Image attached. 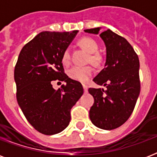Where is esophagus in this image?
<instances>
[{
  "instance_id": "34e87169",
  "label": "esophagus",
  "mask_w": 157,
  "mask_h": 157,
  "mask_svg": "<svg viewBox=\"0 0 157 157\" xmlns=\"http://www.w3.org/2000/svg\"><path fill=\"white\" fill-rule=\"evenodd\" d=\"M83 89L85 92H87V91H88V86H86V85H83Z\"/></svg>"
}]
</instances>
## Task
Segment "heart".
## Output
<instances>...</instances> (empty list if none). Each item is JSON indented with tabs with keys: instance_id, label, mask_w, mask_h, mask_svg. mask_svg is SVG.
Listing matches in <instances>:
<instances>
[{
	"instance_id": "b5f03b06",
	"label": "heart",
	"mask_w": 157,
	"mask_h": 157,
	"mask_svg": "<svg viewBox=\"0 0 157 157\" xmlns=\"http://www.w3.org/2000/svg\"><path fill=\"white\" fill-rule=\"evenodd\" d=\"M78 45L82 49L89 53L87 61L90 62L94 66L100 67L104 62V57L100 52L97 51L98 49V43L90 37H83L80 39ZM62 62L64 65L70 63V54L66 50L62 55ZM68 76L71 80L86 83L90 80L93 73V67L91 66H74L68 70Z\"/></svg>"
}]
</instances>
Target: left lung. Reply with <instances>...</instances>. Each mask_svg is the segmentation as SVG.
I'll list each match as a JSON object with an SVG mask.
<instances>
[{
	"instance_id": "left-lung-1",
	"label": "left lung",
	"mask_w": 157,
	"mask_h": 157,
	"mask_svg": "<svg viewBox=\"0 0 157 157\" xmlns=\"http://www.w3.org/2000/svg\"><path fill=\"white\" fill-rule=\"evenodd\" d=\"M100 28L85 30L98 34ZM107 48L104 68L94 78L103 89H89L94 103L90 118L95 126L107 130L124 124L134 111L140 93L139 60L126 39L110 29L100 33Z\"/></svg>"
}]
</instances>
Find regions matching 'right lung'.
Returning a JSON list of instances; mask_svg holds the SVG:
<instances>
[{
    "label": "right lung",
    "instance_id": "right-lung-1",
    "mask_svg": "<svg viewBox=\"0 0 157 157\" xmlns=\"http://www.w3.org/2000/svg\"><path fill=\"white\" fill-rule=\"evenodd\" d=\"M78 31L42 32L27 43L14 67L16 98L26 119L38 132L52 135L71 121V109L83 94L79 81L64 72L62 55ZM67 84L55 91L52 81Z\"/></svg>",
    "mask_w": 157,
    "mask_h": 157
}]
</instances>
